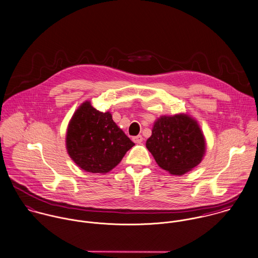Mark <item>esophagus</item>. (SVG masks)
<instances>
[{"label": "esophagus", "instance_id": "esophagus-1", "mask_svg": "<svg viewBox=\"0 0 258 258\" xmlns=\"http://www.w3.org/2000/svg\"><path fill=\"white\" fill-rule=\"evenodd\" d=\"M143 137L142 136H137V137H134L133 138V142L136 143V144H141L143 142Z\"/></svg>", "mask_w": 258, "mask_h": 258}]
</instances>
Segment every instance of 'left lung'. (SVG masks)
<instances>
[{
	"label": "left lung",
	"instance_id": "left-lung-1",
	"mask_svg": "<svg viewBox=\"0 0 258 258\" xmlns=\"http://www.w3.org/2000/svg\"><path fill=\"white\" fill-rule=\"evenodd\" d=\"M147 148L162 169L180 175L202 161L206 141L198 122L188 115H164L155 121Z\"/></svg>",
	"mask_w": 258,
	"mask_h": 258
}]
</instances>
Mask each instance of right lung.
<instances>
[{
  "mask_svg": "<svg viewBox=\"0 0 258 258\" xmlns=\"http://www.w3.org/2000/svg\"><path fill=\"white\" fill-rule=\"evenodd\" d=\"M66 143L72 159L82 169L94 173L111 170L135 146L109 112L96 109L90 102L83 103L74 113Z\"/></svg>",
  "mask_w": 258,
  "mask_h": 258,
  "instance_id": "1",
  "label": "right lung"
}]
</instances>
